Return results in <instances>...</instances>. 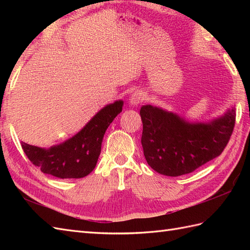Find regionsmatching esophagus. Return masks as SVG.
<instances>
[{"mask_svg": "<svg viewBox=\"0 0 250 250\" xmlns=\"http://www.w3.org/2000/svg\"><path fill=\"white\" fill-rule=\"evenodd\" d=\"M144 100H145V95H144V93H143L142 91H137V92H134L133 94L131 95L129 102H130V104H131V105L137 106L139 104H141Z\"/></svg>", "mask_w": 250, "mask_h": 250, "instance_id": "esophagus-1", "label": "esophagus"}]
</instances>
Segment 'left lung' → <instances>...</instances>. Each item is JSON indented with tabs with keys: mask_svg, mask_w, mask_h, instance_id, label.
Here are the masks:
<instances>
[{
	"mask_svg": "<svg viewBox=\"0 0 250 250\" xmlns=\"http://www.w3.org/2000/svg\"><path fill=\"white\" fill-rule=\"evenodd\" d=\"M142 146L147 163L156 172L176 177L189 174L218 157L229 143L235 108L210 122H191L152 105L141 108Z\"/></svg>",
	"mask_w": 250,
	"mask_h": 250,
	"instance_id": "obj_1",
	"label": "left lung"
}]
</instances>
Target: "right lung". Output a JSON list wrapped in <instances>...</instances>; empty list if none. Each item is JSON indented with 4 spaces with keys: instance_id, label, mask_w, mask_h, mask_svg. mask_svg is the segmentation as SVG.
Listing matches in <instances>:
<instances>
[{
    "instance_id": "add662e5",
    "label": "right lung",
    "mask_w": 250,
    "mask_h": 250,
    "mask_svg": "<svg viewBox=\"0 0 250 250\" xmlns=\"http://www.w3.org/2000/svg\"><path fill=\"white\" fill-rule=\"evenodd\" d=\"M122 101L106 105L76 135L49 149L21 143L29 160L45 174L58 178H82L97 166L103 137L115 117L122 111Z\"/></svg>"
}]
</instances>
